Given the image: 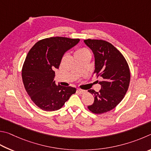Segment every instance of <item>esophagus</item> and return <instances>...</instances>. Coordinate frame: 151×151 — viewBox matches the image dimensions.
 <instances>
[{
    "label": "esophagus",
    "mask_w": 151,
    "mask_h": 151,
    "mask_svg": "<svg viewBox=\"0 0 151 151\" xmlns=\"http://www.w3.org/2000/svg\"><path fill=\"white\" fill-rule=\"evenodd\" d=\"M78 91L80 93H81V94L85 93L86 92V90H83V89H78Z\"/></svg>",
    "instance_id": "34e87169"
}]
</instances>
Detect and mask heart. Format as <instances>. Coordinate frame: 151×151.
Segmentation results:
<instances>
[{"label": "heart", "mask_w": 151, "mask_h": 151, "mask_svg": "<svg viewBox=\"0 0 151 151\" xmlns=\"http://www.w3.org/2000/svg\"><path fill=\"white\" fill-rule=\"evenodd\" d=\"M87 52H88V51L86 49H85V48H80V49H78V50H76V55H78L84 54V53H86Z\"/></svg>", "instance_id": "1"}]
</instances>
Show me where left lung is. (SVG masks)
I'll return each instance as SVG.
<instances>
[{
    "label": "left lung",
    "mask_w": 151,
    "mask_h": 151,
    "mask_svg": "<svg viewBox=\"0 0 151 151\" xmlns=\"http://www.w3.org/2000/svg\"><path fill=\"white\" fill-rule=\"evenodd\" d=\"M84 42L94 54L93 73L103 80L99 82V91L88 90L94 96V102L88 107L92 113L101 114L114 109L124 98L130 83V70L123 54L109 42L91 39Z\"/></svg>",
    "instance_id": "obj_1"
}]
</instances>
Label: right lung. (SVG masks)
<instances>
[{"label":"right lung","mask_w":151,"mask_h":151,"mask_svg":"<svg viewBox=\"0 0 151 151\" xmlns=\"http://www.w3.org/2000/svg\"><path fill=\"white\" fill-rule=\"evenodd\" d=\"M80 40L51 37L36 42L28 52L22 70V81L32 101L41 109H60L76 93L75 88L55 84L54 70L59 68L65 52Z\"/></svg>","instance_id":"right-lung-1"}]
</instances>
